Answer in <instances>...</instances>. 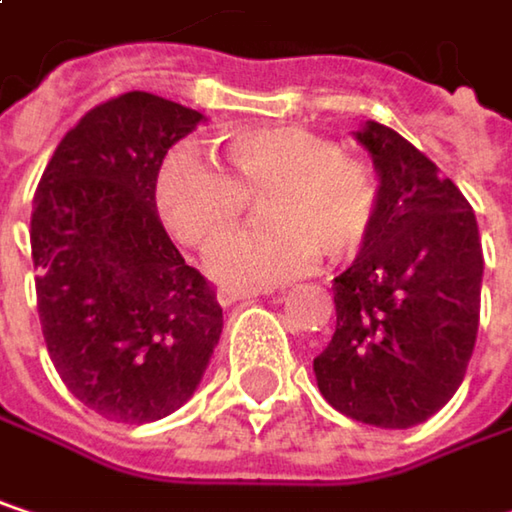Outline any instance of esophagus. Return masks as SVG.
<instances>
[{"label": "esophagus", "instance_id": "obj_1", "mask_svg": "<svg viewBox=\"0 0 512 512\" xmlns=\"http://www.w3.org/2000/svg\"><path fill=\"white\" fill-rule=\"evenodd\" d=\"M272 290H257V287H222L219 290V302L222 305H234L240 299H252V296H266Z\"/></svg>", "mask_w": 512, "mask_h": 512}]
</instances>
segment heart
I'll return each mask as SVG.
<instances>
[{"mask_svg":"<svg viewBox=\"0 0 512 512\" xmlns=\"http://www.w3.org/2000/svg\"><path fill=\"white\" fill-rule=\"evenodd\" d=\"M231 174L180 148L156 174V210L189 249H210L263 198L269 225L225 240L207 257L222 284L263 287L296 278L329 257H350L367 243L379 183L373 171L305 127H246L225 139Z\"/></svg>","mask_w":512,"mask_h":512,"instance_id":"b5f03b06","label":"heart"}]
</instances>
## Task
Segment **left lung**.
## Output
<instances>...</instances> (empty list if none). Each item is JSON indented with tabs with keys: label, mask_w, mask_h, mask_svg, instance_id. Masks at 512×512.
<instances>
[{
	"label": "left lung",
	"mask_w": 512,
	"mask_h": 512,
	"mask_svg": "<svg viewBox=\"0 0 512 512\" xmlns=\"http://www.w3.org/2000/svg\"><path fill=\"white\" fill-rule=\"evenodd\" d=\"M379 210L335 290V335L314 358L320 394L361 424L406 430L462 385L480 323L483 249L462 192L400 133L367 121Z\"/></svg>",
	"instance_id": "8db88e82"
}]
</instances>
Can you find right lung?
Segmentation results:
<instances>
[{
    "instance_id": "add662e5",
    "label": "right lung",
    "mask_w": 512,
    "mask_h": 512,
    "mask_svg": "<svg viewBox=\"0 0 512 512\" xmlns=\"http://www.w3.org/2000/svg\"><path fill=\"white\" fill-rule=\"evenodd\" d=\"M207 118L148 91L91 109L55 148L32 207L38 314L67 391L151 424L180 409L222 335V308L156 216L165 154Z\"/></svg>"
}]
</instances>
